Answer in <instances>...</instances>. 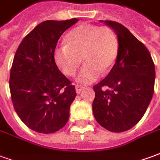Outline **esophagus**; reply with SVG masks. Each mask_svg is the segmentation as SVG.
<instances>
[{
	"mask_svg": "<svg viewBox=\"0 0 160 160\" xmlns=\"http://www.w3.org/2000/svg\"><path fill=\"white\" fill-rule=\"evenodd\" d=\"M84 89V87H81V86H79V85H77L75 86V90H76V93L77 94H80L81 92V91Z\"/></svg>",
	"mask_w": 160,
	"mask_h": 160,
	"instance_id": "1",
	"label": "esophagus"
}]
</instances>
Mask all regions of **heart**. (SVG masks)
Returning <instances> with one entry per match:
<instances>
[{"label":"heart","instance_id":"b5f03b06","mask_svg":"<svg viewBox=\"0 0 160 160\" xmlns=\"http://www.w3.org/2000/svg\"><path fill=\"white\" fill-rule=\"evenodd\" d=\"M66 44L56 48L54 58L64 74L72 76L85 61L76 80L90 84L98 80L101 72H106L114 64L118 54V39L108 26L82 24L67 34Z\"/></svg>","mask_w":160,"mask_h":160}]
</instances>
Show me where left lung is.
I'll use <instances>...</instances> for the list:
<instances>
[{
  "instance_id": "obj_1",
  "label": "left lung",
  "mask_w": 160,
  "mask_h": 160,
  "mask_svg": "<svg viewBox=\"0 0 160 160\" xmlns=\"http://www.w3.org/2000/svg\"><path fill=\"white\" fill-rule=\"evenodd\" d=\"M118 39V54L110 73L93 87L94 118L105 129L120 133L139 122L152 100L155 67L147 47L118 22L100 20ZM106 87V90L102 88Z\"/></svg>"
}]
</instances>
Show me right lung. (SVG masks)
<instances>
[{"label":"right lung","mask_w":160,"mask_h":160,"mask_svg":"<svg viewBox=\"0 0 160 160\" xmlns=\"http://www.w3.org/2000/svg\"><path fill=\"white\" fill-rule=\"evenodd\" d=\"M78 20L42 22L15 53L9 80L12 104L23 122L38 133H55L69 118L76 92L56 66L54 53L60 37Z\"/></svg>","instance_id":"1"}]
</instances>
